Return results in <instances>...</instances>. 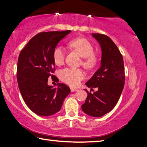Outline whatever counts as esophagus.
Returning a JSON list of instances; mask_svg holds the SVG:
<instances>
[{
	"label": "esophagus",
	"instance_id": "34e87169",
	"mask_svg": "<svg viewBox=\"0 0 147 147\" xmlns=\"http://www.w3.org/2000/svg\"><path fill=\"white\" fill-rule=\"evenodd\" d=\"M77 90H78V89H76V88L71 87V92H75V91H77Z\"/></svg>",
	"mask_w": 147,
	"mask_h": 147
}]
</instances>
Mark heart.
Returning a JSON list of instances; mask_svg holds the SVG:
<instances>
[{
	"instance_id": "1",
	"label": "heart",
	"mask_w": 147,
	"mask_h": 147,
	"mask_svg": "<svg viewBox=\"0 0 147 147\" xmlns=\"http://www.w3.org/2000/svg\"><path fill=\"white\" fill-rule=\"evenodd\" d=\"M70 46L76 50L83 57L82 65L85 68L90 69L94 67L96 62V58L94 55L93 46L87 39L78 38L70 42ZM66 51L62 46H57L53 51V60L56 64L62 65L65 60ZM60 76L62 80L72 87H76L84 78L85 74L79 69L65 68L61 70Z\"/></svg>"
}]
</instances>
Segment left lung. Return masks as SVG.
<instances>
[{"label":"left lung","mask_w":147,"mask_h":147,"mask_svg":"<svg viewBox=\"0 0 147 147\" xmlns=\"http://www.w3.org/2000/svg\"><path fill=\"white\" fill-rule=\"evenodd\" d=\"M101 49V66L85 85L97 88V91L89 92L82 109L87 115L101 117L109 113L118 103L125 84L123 59L118 47L105 34L92 33Z\"/></svg>","instance_id":"8db88e82"}]
</instances>
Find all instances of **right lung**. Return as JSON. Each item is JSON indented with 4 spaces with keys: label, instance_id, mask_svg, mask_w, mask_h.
I'll return each mask as SVG.
<instances>
[{
    "label": "right lung",
    "instance_id": "obj_1",
    "mask_svg": "<svg viewBox=\"0 0 147 147\" xmlns=\"http://www.w3.org/2000/svg\"><path fill=\"white\" fill-rule=\"evenodd\" d=\"M64 31L42 32L33 36L21 51L17 63L18 88L26 105L40 116H49L58 113L63 100L71 92L64 84L57 87L48 85L49 76L55 71L53 53L61 40L71 33Z\"/></svg>",
    "mask_w": 147,
    "mask_h": 147
}]
</instances>
